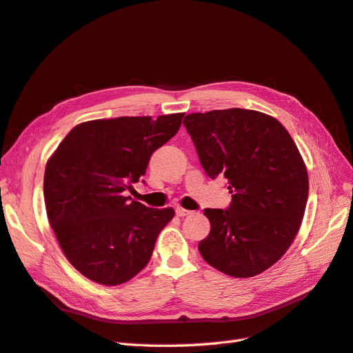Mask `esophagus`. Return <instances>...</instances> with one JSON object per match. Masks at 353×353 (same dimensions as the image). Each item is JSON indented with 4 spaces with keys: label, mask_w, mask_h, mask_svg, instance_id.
Instances as JSON below:
<instances>
[{
    "label": "esophagus",
    "mask_w": 353,
    "mask_h": 353,
    "mask_svg": "<svg viewBox=\"0 0 353 353\" xmlns=\"http://www.w3.org/2000/svg\"><path fill=\"white\" fill-rule=\"evenodd\" d=\"M175 212H176L178 216H188V215H191V213H193L191 210H187V209H183V208H176Z\"/></svg>",
    "instance_id": "1"
}]
</instances>
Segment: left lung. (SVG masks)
Listing matches in <instances>:
<instances>
[{"mask_svg": "<svg viewBox=\"0 0 353 353\" xmlns=\"http://www.w3.org/2000/svg\"><path fill=\"white\" fill-rule=\"evenodd\" d=\"M184 126L209 178L225 176L227 209H205L210 232L199 252L218 271L248 279L268 270L301 228L309 181L285 128L256 110L190 113Z\"/></svg>", "mask_w": 353, "mask_h": 353, "instance_id": "left-lung-1", "label": "left lung"}]
</instances>
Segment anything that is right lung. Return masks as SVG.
<instances>
[{"mask_svg": "<svg viewBox=\"0 0 353 353\" xmlns=\"http://www.w3.org/2000/svg\"><path fill=\"white\" fill-rule=\"evenodd\" d=\"M184 113L79 123L50 157L44 199L68 261L87 279L117 285L152 258L172 208L150 209L128 196L152 154L172 138Z\"/></svg>", "mask_w": 353, "mask_h": 353, "instance_id": "1", "label": "right lung"}]
</instances>
